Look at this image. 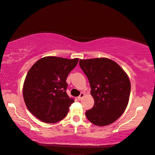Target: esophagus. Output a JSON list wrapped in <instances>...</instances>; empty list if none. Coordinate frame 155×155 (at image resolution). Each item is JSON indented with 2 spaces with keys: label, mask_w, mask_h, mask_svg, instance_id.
I'll list each match as a JSON object with an SVG mask.
<instances>
[{
  "label": "esophagus",
  "mask_w": 155,
  "mask_h": 155,
  "mask_svg": "<svg viewBox=\"0 0 155 155\" xmlns=\"http://www.w3.org/2000/svg\"><path fill=\"white\" fill-rule=\"evenodd\" d=\"M84 96H85V94H84V92H81V94H80V96H78V100L79 101H81V99H82L83 98H84Z\"/></svg>",
  "instance_id": "esophagus-1"
}]
</instances>
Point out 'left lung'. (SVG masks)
<instances>
[{"label":"left lung","instance_id":"obj_1","mask_svg":"<svg viewBox=\"0 0 155 155\" xmlns=\"http://www.w3.org/2000/svg\"><path fill=\"white\" fill-rule=\"evenodd\" d=\"M79 63L88 79L94 100V107L86 112V117L98 126L111 124L127 108L131 90L129 77L108 58L80 59Z\"/></svg>","mask_w":155,"mask_h":155}]
</instances>
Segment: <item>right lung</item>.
I'll return each mask as SVG.
<instances>
[{"mask_svg":"<svg viewBox=\"0 0 155 155\" xmlns=\"http://www.w3.org/2000/svg\"><path fill=\"white\" fill-rule=\"evenodd\" d=\"M78 61V58L45 57L37 61L28 71L23 96L28 110L39 120L54 124L66 117L74 103L66 92V80Z\"/></svg>","mask_w":155,"mask_h":155,"instance_id":"1","label":"right lung"}]
</instances>
